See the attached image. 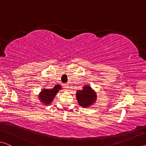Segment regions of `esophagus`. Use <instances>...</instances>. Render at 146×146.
I'll return each mask as SVG.
<instances>
[{
  "mask_svg": "<svg viewBox=\"0 0 146 146\" xmlns=\"http://www.w3.org/2000/svg\"><path fill=\"white\" fill-rule=\"evenodd\" d=\"M64 88L65 89H68L69 88V86L68 84H64Z\"/></svg>",
  "mask_w": 146,
  "mask_h": 146,
  "instance_id": "esophagus-1",
  "label": "esophagus"
}]
</instances>
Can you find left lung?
I'll list each match as a JSON object with an SVG mask.
<instances>
[{
  "mask_svg": "<svg viewBox=\"0 0 146 146\" xmlns=\"http://www.w3.org/2000/svg\"><path fill=\"white\" fill-rule=\"evenodd\" d=\"M76 98L78 104L84 108H89L97 100V93L90 86H85L82 90H78L76 93Z\"/></svg>",
  "mask_w": 146,
  "mask_h": 146,
  "instance_id": "obj_1",
  "label": "left lung"
}]
</instances>
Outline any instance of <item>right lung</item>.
<instances>
[{
  "instance_id": "add662e5",
  "label": "right lung",
  "mask_w": 146,
  "mask_h": 146,
  "mask_svg": "<svg viewBox=\"0 0 146 146\" xmlns=\"http://www.w3.org/2000/svg\"><path fill=\"white\" fill-rule=\"evenodd\" d=\"M62 89L61 86L57 84L55 87L49 90V89H43L39 93L38 97L39 100H40L42 103L46 105H48L53 102L54 98L58 92L59 90Z\"/></svg>"
}]
</instances>
